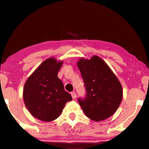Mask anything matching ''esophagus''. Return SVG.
<instances>
[{"label":"esophagus","instance_id":"esophagus-1","mask_svg":"<svg viewBox=\"0 0 149 149\" xmlns=\"http://www.w3.org/2000/svg\"><path fill=\"white\" fill-rule=\"evenodd\" d=\"M71 95H72L73 99L76 98V94H75V92H72V93H71Z\"/></svg>","mask_w":149,"mask_h":149}]
</instances>
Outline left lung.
I'll list each match as a JSON object with an SVG mask.
<instances>
[{"label":"left lung","instance_id":"8db88e82","mask_svg":"<svg viewBox=\"0 0 149 149\" xmlns=\"http://www.w3.org/2000/svg\"><path fill=\"white\" fill-rule=\"evenodd\" d=\"M86 89L84 97L77 100L89 118L101 121L114 114L123 99L120 81L100 57L81 59L77 62Z\"/></svg>","mask_w":149,"mask_h":149}]
</instances>
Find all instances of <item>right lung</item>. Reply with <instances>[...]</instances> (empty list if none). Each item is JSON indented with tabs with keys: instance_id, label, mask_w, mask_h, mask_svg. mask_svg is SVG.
Here are the masks:
<instances>
[{
	"instance_id": "1",
	"label": "right lung",
	"mask_w": 149,
	"mask_h": 149,
	"mask_svg": "<svg viewBox=\"0 0 149 149\" xmlns=\"http://www.w3.org/2000/svg\"><path fill=\"white\" fill-rule=\"evenodd\" d=\"M63 61L47 59L29 77L24 86L26 107L36 118L51 122L58 118L65 104L72 100L57 77Z\"/></svg>"
}]
</instances>
